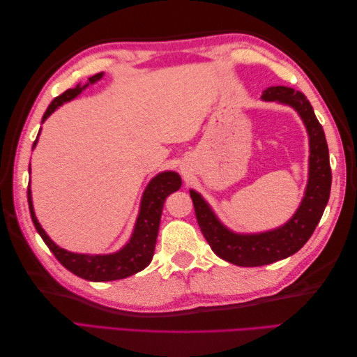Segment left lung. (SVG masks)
<instances>
[{
  "instance_id": "8db88e82",
  "label": "left lung",
  "mask_w": 357,
  "mask_h": 357,
  "mask_svg": "<svg viewBox=\"0 0 357 357\" xmlns=\"http://www.w3.org/2000/svg\"><path fill=\"white\" fill-rule=\"evenodd\" d=\"M261 100L290 105L307 128L310 146L308 181L294 215L276 229L259 233H238L221 222L201 193L193 188L190 190L196 219L204 238L221 259L239 267H259L299 252L319 224L331 190L327 139L307 96L290 87L275 86L264 90Z\"/></svg>"
}]
</instances>
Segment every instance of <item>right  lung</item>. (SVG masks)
Returning <instances> with one entry per match:
<instances>
[{
	"instance_id": "add662e5",
	"label": "right lung",
	"mask_w": 357,
	"mask_h": 357,
	"mask_svg": "<svg viewBox=\"0 0 357 357\" xmlns=\"http://www.w3.org/2000/svg\"><path fill=\"white\" fill-rule=\"evenodd\" d=\"M104 77V72L96 73L90 77L84 86L78 84L75 89L66 90L63 95L56 96L55 100L50 102V105L45 110L43 116V123L47 119L53 112L63 104L75 100L82 90L89 87L90 84H95ZM41 133V128H40ZM38 133V136H40ZM38 136L33 142V149L36 147ZM30 172V169H29ZM181 176L176 172L165 170L158 173L155 178L150 179L146 190L142 193L141 204H139V213L136 218V222L133 227L132 236L126 242L123 248H119L115 253H105V255H90V253H75L69 250L61 248L53 242L49 234L44 231L41 224L38 222L33 210V201H32V190H30V184L27 188V201L30 208V216L36 231L45 242V245L50 248V252L55 255L56 259L61 262L64 267L86 280H92V282H107V280H116L124 279L135 275L141 270H144L151 262V257L155 253L159 222H161L162 207L165 198L170 193L179 190Z\"/></svg>"
}]
</instances>
